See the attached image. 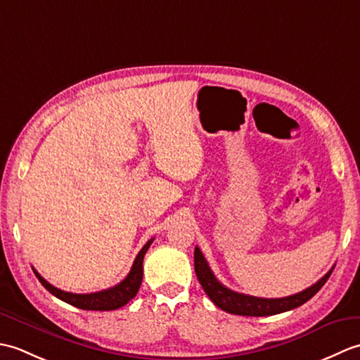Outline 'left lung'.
Masks as SVG:
<instances>
[{
  "mask_svg": "<svg viewBox=\"0 0 360 360\" xmlns=\"http://www.w3.org/2000/svg\"><path fill=\"white\" fill-rule=\"evenodd\" d=\"M334 267H331L322 278H320L314 285L308 289L302 290V292L283 297V298H262V297H252L246 294L235 292V290L226 288L223 283H219L212 272L209 263L205 262L202 252L200 248H195V272L196 277L200 280L205 294L209 295L210 300L226 312L236 316H250V317H263V316H274L280 314V312H286L294 308L302 307L307 303L311 297H314L322 286L330 278Z\"/></svg>",
  "mask_w": 360,
  "mask_h": 360,
  "instance_id": "obj_1",
  "label": "left lung"
}]
</instances>
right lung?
Here are the masks:
<instances>
[{
    "label": "right lung",
    "mask_w": 360,
    "mask_h": 360,
    "mask_svg": "<svg viewBox=\"0 0 360 360\" xmlns=\"http://www.w3.org/2000/svg\"><path fill=\"white\" fill-rule=\"evenodd\" d=\"M155 238H151L147 241V244L141 249L139 254H137L134 263L131 266V271L128 272L127 277L122 280L119 285L112 286L110 289H103L98 290V292L93 294H72V292H65V290L58 289L56 286H52L51 283L46 281L40 274H38L34 269V274L37 275V278L40 280L41 285L49 290L52 295H56L60 300H63L66 303L72 304L75 308L80 309H88V311H112V309H119L122 307L131 300V298L136 297L137 290L141 288L142 277H143V257L147 254L148 248L151 246V243Z\"/></svg>",
    "instance_id": "add662e5"
}]
</instances>
